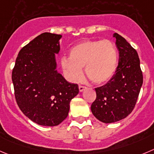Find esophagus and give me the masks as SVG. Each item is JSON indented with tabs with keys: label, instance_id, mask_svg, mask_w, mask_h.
<instances>
[{
	"label": "esophagus",
	"instance_id": "obj_1",
	"mask_svg": "<svg viewBox=\"0 0 154 154\" xmlns=\"http://www.w3.org/2000/svg\"><path fill=\"white\" fill-rule=\"evenodd\" d=\"M79 91H83L85 90V89L86 88L85 86H83V85H79Z\"/></svg>",
	"mask_w": 154,
	"mask_h": 154
}]
</instances>
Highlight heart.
I'll return each mask as SVG.
<instances>
[{
	"label": "heart",
	"mask_w": 154,
	"mask_h": 154,
	"mask_svg": "<svg viewBox=\"0 0 154 154\" xmlns=\"http://www.w3.org/2000/svg\"><path fill=\"white\" fill-rule=\"evenodd\" d=\"M119 54L115 44L109 39L88 40L73 46L69 58L63 57L61 66L67 78L79 82L85 67L89 80L103 85L113 77L118 66Z\"/></svg>",
	"instance_id": "1"
}]
</instances>
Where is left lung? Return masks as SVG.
Returning <instances> with one entry per match:
<instances>
[{
    "instance_id": "1",
    "label": "left lung",
    "mask_w": 154,
    "mask_h": 154,
    "mask_svg": "<svg viewBox=\"0 0 154 154\" xmlns=\"http://www.w3.org/2000/svg\"><path fill=\"white\" fill-rule=\"evenodd\" d=\"M113 37L119 54L118 66L106 84L95 88L96 99L91 106L93 115L104 123L117 122L132 112L143 84L136 50L117 33Z\"/></svg>"
}]
</instances>
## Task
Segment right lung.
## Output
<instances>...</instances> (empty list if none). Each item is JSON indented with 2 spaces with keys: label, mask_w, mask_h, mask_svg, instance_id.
I'll use <instances>...</instances> for the list:
<instances>
[{
  "label": "right lung",
  "mask_w": 154,
  "mask_h": 154,
  "mask_svg": "<svg viewBox=\"0 0 154 154\" xmlns=\"http://www.w3.org/2000/svg\"><path fill=\"white\" fill-rule=\"evenodd\" d=\"M62 35L45 32L19 52L12 72L14 94L25 116L45 126L59 125L67 117L69 103L78 94L77 84L56 71L55 54Z\"/></svg>",
  "instance_id": "add662e5"
}]
</instances>
